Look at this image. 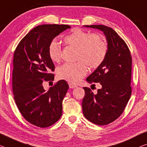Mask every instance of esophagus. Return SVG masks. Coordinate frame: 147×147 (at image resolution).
Here are the masks:
<instances>
[{
  "label": "esophagus",
  "instance_id": "34e87169",
  "mask_svg": "<svg viewBox=\"0 0 147 147\" xmlns=\"http://www.w3.org/2000/svg\"><path fill=\"white\" fill-rule=\"evenodd\" d=\"M69 86L70 88H74L77 87V86H76V84H73V83H71V82H69Z\"/></svg>",
  "mask_w": 147,
  "mask_h": 147
}]
</instances>
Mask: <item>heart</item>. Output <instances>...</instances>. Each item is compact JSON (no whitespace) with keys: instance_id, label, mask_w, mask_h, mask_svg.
<instances>
[{"instance_id":"b5f03b06","label":"heart","mask_w":147,"mask_h":147,"mask_svg":"<svg viewBox=\"0 0 147 147\" xmlns=\"http://www.w3.org/2000/svg\"><path fill=\"white\" fill-rule=\"evenodd\" d=\"M65 44L76 49V60L74 63H65L58 67L57 74L61 79L76 82L87 73V67L96 69L101 65L106 55L108 46L100 34L90 33L74 28L64 38ZM48 55L53 62L61 60V47L55 39L49 43Z\"/></svg>"}]
</instances>
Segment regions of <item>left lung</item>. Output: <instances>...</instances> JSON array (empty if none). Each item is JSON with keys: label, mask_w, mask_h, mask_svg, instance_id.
Returning <instances> with one entry per match:
<instances>
[{"label": "left lung", "mask_w": 147, "mask_h": 147, "mask_svg": "<svg viewBox=\"0 0 147 147\" xmlns=\"http://www.w3.org/2000/svg\"><path fill=\"white\" fill-rule=\"evenodd\" d=\"M83 27L102 32L108 43L103 62L86 78L90 84L98 82L101 88L96 94L89 88H83L85 96L82 103L84 117L93 123L104 125L121 115L129 100L132 58L125 42L112 28L104 25Z\"/></svg>", "instance_id": "obj_1"}]
</instances>
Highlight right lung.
Wrapping results in <instances>:
<instances>
[{
  "label": "right lung",
  "instance_id": "obj_1",
  "mask_svg": "<svg viewBox=\"0 0 147 147\" xmlns=\"http://www.w3.org/2000/svg\"><path fill=\"white\" fill-rule=\"evenodd\" d=\"M71 28L69 25L44 24L32 29L18 45L14 54L12 90L18 108L28 122L39 127L53 125L62 115L63 98L69 85L58 81L49 90L45 80L53 81L55 65L48 47L56 36Z\"/></svg>",
  "mask_w": 147,
  "mask_h": 147
}]
</instances>
